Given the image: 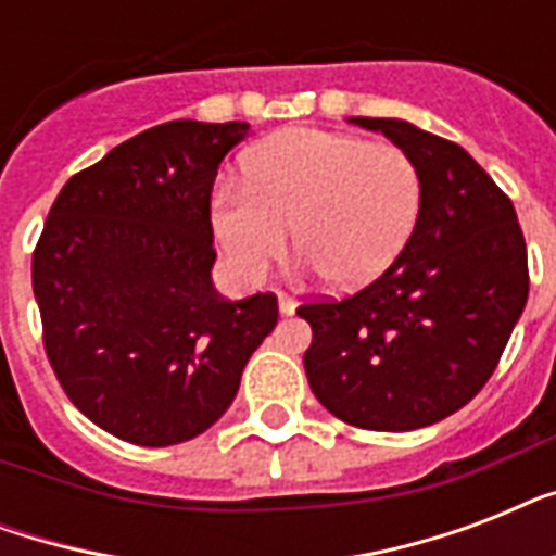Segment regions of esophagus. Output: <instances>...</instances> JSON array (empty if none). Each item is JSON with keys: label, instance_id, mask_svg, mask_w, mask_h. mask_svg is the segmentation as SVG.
<instances>
[{"label": "esophagus", "instance_id": "1", "mask_svg": "<svg viewBox=\"0 0 556 556\" xmlns=\"http://www.w3.org/2000/svg\"><path fill=\"white\" fill-rule=\"evenodd\" d=\"M279 312H282L288 317V314L296 312V303L288 294H279Z\"/></svg>", "mask_w": 556, "mask_h": 556}]
</instances>
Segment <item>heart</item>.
I'll return each mask as SVG.
<instances>
[{"instance_id": "heart-1", "label": "heart", "mask_w": 556, "mask_h": 556, "mask_svg": "<svg viewBox=\"0 0 556 556\" xmlns=\"http://www.w3.org/2000/svg\"><path fill=\"white\" fill-rule=\"evenodd\" d=\"M418 207L421 178L401 147L294 126L244 155V187H216L213 230L242 279H260L294 227L296 251L331 286L357 288L395 262Z\"/></svg>"}]
</instances>
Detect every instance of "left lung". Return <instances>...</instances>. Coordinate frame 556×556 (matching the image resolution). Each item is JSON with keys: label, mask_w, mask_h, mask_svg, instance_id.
Returning <instances> with one entry per match:
<instances>
[{"label": "left lung", "mask_w": 556, "mask_h": 556, "mask_svg": "<svg viewBox=\"0 0 556 556\" xmlns=\"http://www.w3.org/2000/svg\"><path fill=\"white\" fill-rule=\"evenodd\" d=\"M413 159L421 207L404 251L343 300H312L305 375L331 415L378 432L430 427L488 383L528 300L517 210L458 143L395 121L352 117Z\"/></svg>", "instance_id": "obj_1"}]
</instances>
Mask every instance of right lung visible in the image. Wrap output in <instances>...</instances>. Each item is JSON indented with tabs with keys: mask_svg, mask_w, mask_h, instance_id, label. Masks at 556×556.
<instances>
[{
	"mask_svg": "<svg viewBox=\"0 0 556 556\" xmlns=\"http://www.w3.org/2000/svg\"><path fill=\"white\" fill-rule=\"evenodd\" d=\"M248 129L169 121L135 135L65 181L34 248L48 364L89 421L138 447L213 427L277 326V296L230 303L210 279V192Z\"/></svg>",
	"mask_w": 556,
	"mask_h": 556,
	"instance_id": "add662e5",
	"label": "right lung"
}]
</instances>
